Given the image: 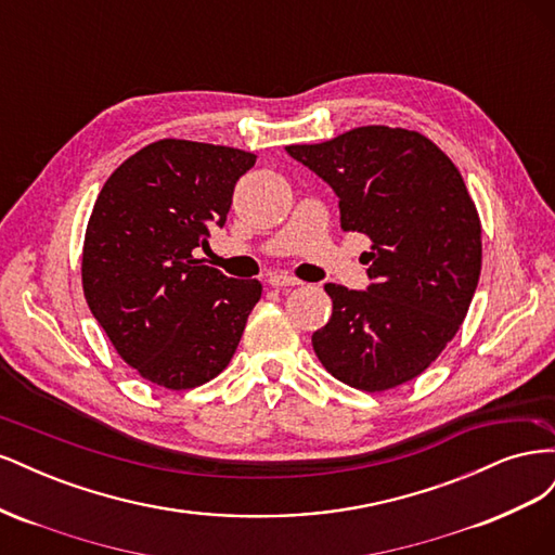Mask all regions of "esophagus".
I'll return each instance as SVG.
<instances>
[{"label":"esophagus","instance_id":"34e87169","mask_svg":"<svg viewBox=\"0 0 555 555\" xmlns=\"http://www.w3.org/2000/svg\"><path fill=\"white\" fill-rule=\"evenodd\" d=\"M268 284L275 289H289V287H298L300 280H296L292 275H284V273H271L268 275Z\"/></svg>","mask_w":555,"mask_h":555}]
</instances>
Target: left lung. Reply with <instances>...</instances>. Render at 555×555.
Segmentation results:
<instances>
[{"label":"left lung","instance_id":"8db88e82","mask_svg":"<svg viewBox=\"0 0 555 555\" xmlns=\"http://www.w3.org/2000/svg\"><path fill=\"white\" fill-rule=\"evenodd\" d=\"M287 153L324 178L343 231L371 238L367 292L326 284L312 347L326 371L382 393L422 375L461 328L481 273V222L453 162L424 133L367 125Z\"/></svg>","mask_w":555,"mask_h":555}]
</instances>
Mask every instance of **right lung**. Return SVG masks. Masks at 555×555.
I'll list each match as a JSON object with an SVG mask.
<instances>
[{"mask_svg": "<svg viewBox=\"0 0 555 555\" xmlns=\"http://www.w3.org/2000/svg\"><path fill=\"white\" fill-rule=\"evenodd\" d=\"M255 162L236 147L162 139L117 166L96 196L82 294L120 359L169 391L224 371L261 298L259 280L227 278L192 255L227 222Z\"/></svg>", "mask_w": 555, "mask_h": 555, "instance_id": "add662e5", "label": "right lung"}]
</instances>
